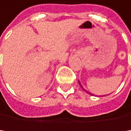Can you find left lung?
Instances as JSON below:
<instances>
[{"instance_id": "8db88e82", "label": "left lung", "mask_w": 131, "mask_h": 131, "mask_svg": "<svg viewBox=\"0 0 131 131\" xmlns=\"http://www.w3.org/2000/svg\"><path fill=\"white\" fill-rule=\"evenodd\" d=\"M79 85H80V86H81V87H82V90H85V92H86V93H89V94H91V93H89V92H88V91H86V90H85V89H84V88H83V87H82V85H81V84H80V83H79ZM92 95H93V94H92Z\"/></svg>"}]
</instances>
